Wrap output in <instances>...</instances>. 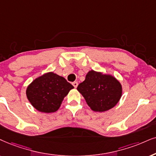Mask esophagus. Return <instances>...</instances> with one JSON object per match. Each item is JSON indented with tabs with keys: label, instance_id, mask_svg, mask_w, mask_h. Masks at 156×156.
Listing matches in <instances>:
<instances>
[{
	"label": "esophagus",
	"instance_id": "esophagus-1",
	"mask_svg": "<svg viewBox=\"0 0 156 156\" xmlns=\"http://www.w3.org/2000/svg\"><path fill=\"white\" fill-rule=\"evenodd\" d=\"M73 86H74V87L75 88H77V86H78V82H77V81H74V82H73Z\"/></svg>",
	"mask_w": 156,
	"mask_h": 156
}]
</instances>
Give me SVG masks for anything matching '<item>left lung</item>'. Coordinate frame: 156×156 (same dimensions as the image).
<instances>
[{
    "mask_svg": "<svg viewBox=\"0 0 156 156\" xmlns=\"http://www.w3.org/2000/svg\"><path fill=\"white\" fill-rule=\"evenodd\" d=\"M77 89L90 109L99 112L113 108L119 101L122 92L121 84L115 78L94 70L88 73Z\"/></svg>",
    "mask_w": 156,
    "mask_h": 156,
    "instance_id": "left-lung-1",
    "label": "left lung"
}]
</instances>
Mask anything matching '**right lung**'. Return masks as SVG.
I'll return each instance as SVG.
<instances>
[{
  "instance_id": "right-lung-1",
  "label": "right lung",
  "mask_w": 156,
  "mask_h": 156,
  "mask_svg": "<svg viewBox=\"0 0 156 156\" xmlns=\"http://www.w3.org/2000/svg\"><path fill=\"white\" fill-rule=\"evenodd\" d=\"M74 87L63 77L47 73L35 79L27 89V96L35 109L51 113L58 110L65 96Z\"/></svg>"
}]
</instances>
